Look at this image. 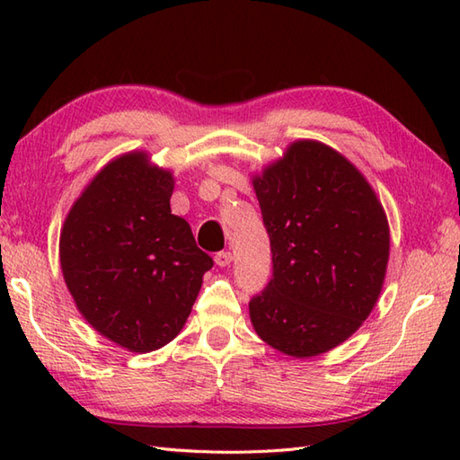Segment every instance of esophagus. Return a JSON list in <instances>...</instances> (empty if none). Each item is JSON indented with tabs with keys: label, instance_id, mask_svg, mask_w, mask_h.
<instances>
[{
	"label": "esophagus",
	"instance_id": "obj_1",
	"mask_svg": "<svg viewBox=\"0 0 460 460\" xmlns=\"http://www.w3.org/2000/svg\"><path fill=\"white\" fill-rule=\"evenodd\" d=\"M231 261H233V255L229 251H221V252H217V255H215V262H217L219 267L231 265Z\"/></svg>",
	"mask_w": 460,
	"mask_h": 460
}]
</instances>
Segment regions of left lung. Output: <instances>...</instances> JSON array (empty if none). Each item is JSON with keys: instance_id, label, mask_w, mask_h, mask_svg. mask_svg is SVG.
<instances>
[{"instance_id": "left-lung-1", "label": "left lung", "mask_w": 460, "mask_h": 460, "mask_svg": "<svg viewBox=\"0 0 460 460\" xmlns=\"http://www.w3.org/2000/svg\"><path fill=\"white\" fill-rule=\"evenodd\" d=\"M272 279L249 302L269 346L292 358L324 354L361 326L384 287L389 225L376 191L330 146L298 140L252 178Z\"/></svg>"}]
</instances>
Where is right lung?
I'll return each mask as SVG.
<instances>
[{
	"label": "right lung",
	"mask_w": 460,
	"mask_h": 460,
	"mask_svg": "<svg viewBox=\"0 0 460 460\" xmlns=\"http://www.w3.org/2000/svg\"><path fill=\"white\" fill-rule=\"evenodd\" d=\"M173 175L144 152L106 164L68 211L58 241L66 288L89 324L130 351L180 334L213 259L173 215Z\"/></svg>",
	"instance_id": "obj_1"
}]
</instances>
